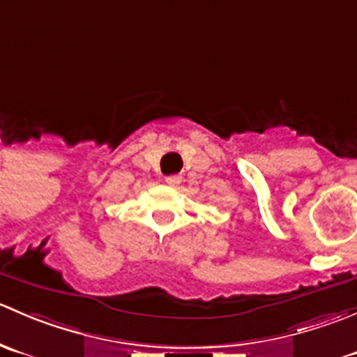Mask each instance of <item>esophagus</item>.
I'll use <instances>...</instances> for the list:
<instances>
[{"instance_id": "esophagus-1", "label": "esophagus", "mask_w": 357, "mask_h": 357, "mask_svg": "<svg viewBox=\"0 0 357 357\" xmlns=\"http://www.w3.org/2000/svg\"><path fill=\"white\" fill-rule=\"evenodd\" d=\"M165 182H167L168 185H177V183L180 182V177L178 175H170V177L165 178Z\"/></svg>"}]
</instances>
